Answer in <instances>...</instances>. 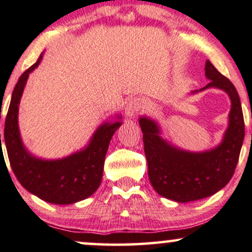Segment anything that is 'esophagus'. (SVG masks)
Instances as JSON below:
<instances>
[{"label": "esophagus", "instance_id": "34e87169", "mask_svg": "<svg viewBox=\"0 0 252 252\" xmlns=\"http://www.w3.org/2000/svg\"><path fill=\"white\" fill-rule=\"evenodd\" d=\"M143 107V100L139 97H133L131 100H129V102L126 106V116L129 119H132L133 116L141 110Z\"/></svg>", "mask_w": 252, "mask_h": 252}]
</instances>
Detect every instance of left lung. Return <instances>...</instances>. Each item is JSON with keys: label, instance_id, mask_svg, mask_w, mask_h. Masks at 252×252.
I'll return each instance as SVG.
<instances>
[{"label": "left lung", "instance_id": "obj_1", "mask_svg": "<svg viewBox=\"0 0 252 252\" xmlns=\"http://www.w3.org/2000/svg\"><path fill=\"white\" fill-rule=\"evenodd\" d=\"M206 78L211 80L200 91L219 88L229 95L231 108L223 139L218 146L190 152L165 141L157 121L139 117L149 179L159 195L177 202H189L211 196L230 181L244 139V119L235 86L207 60Z\"/></svg>", "mask_w": 252, "mask_h": 252}]
</instances>
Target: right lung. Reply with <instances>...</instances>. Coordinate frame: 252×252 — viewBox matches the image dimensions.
<instances>
[{
  "instance_id": "add662e5",
  "label": "right lung",
  "mask_w": 252,
  "mask_h": 252,
  "mask_svg": "<svg viewBox=\"0 0 252 252\" xmlns=\"http://www.w3.org/2000/svg\"><path fill=\"white\" fill-rule=\"evenodd\" d=\"M41 58L43 55L20 76L12 92L4 124L5 148L12 171L25 189L46 202L71 205L87 199L100 186L108 146L122 124V116L101 124L86 148L67 157L43 159L31 155L21 138L18 107L29 74L38 67Z\"/></svg>"
}]
</instances>
